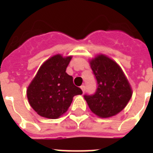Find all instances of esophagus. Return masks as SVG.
<instances>
[{"instance_id":"obj_1","label":"esophagus","mask_w":153,"mask_h":153,"mask_svg":"<svg viewBox=\"0 0 153 153\" xmlns=\"http://www.w3.org/2000/svg\"><path fill=\"white\" fill-rule=\"evenodd\" d=\"M80 88L83 91V93H84V91H85V86H84V85H82V86L80 87Z\"/></svg>"}]
</instances>
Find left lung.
<instances>
[{"label": "left lung", "mask_w": 153, "mask_h": 153, "mask_svg": "<svg viewBox=\"0 0 153 153\" xmlns=\"http://www.w3.org/2000/svg\"><path fill=\"white\" fill-rule=\"evenodd\" d=\"M97 82L93 95H84L90 110L101 118L117 115L125 108L132 97V88L125 74L115 60L98 55L90 60Z\"/></svg>", "instance_id": "8db88e82"}]
</instances>
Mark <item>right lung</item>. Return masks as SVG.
I'll return each mask as SVG.
<instances>
[{
  "label": "right lung",
  "instance_id": "1",
  "mask_svg": "<svg viewBox=\"0 0 153 153\" xmlns=\"http://www.w3.org/2000/svg\"><path fill=\"white\" fill-rule=\"evenodd\" d=\"M72 56L60 54L44 62L27 89L28 102L38 115L57 119L66 112L76 95L83 92L73 83V77L65 72Z\"/></svg>",
  "mask_w": 153,
  "mask_h": 153
}]
</instances>
